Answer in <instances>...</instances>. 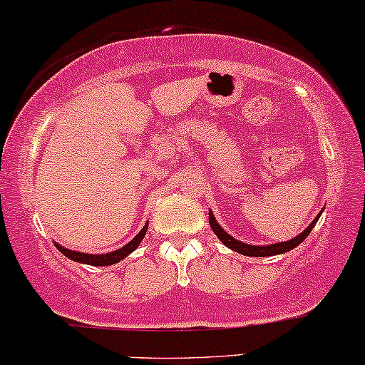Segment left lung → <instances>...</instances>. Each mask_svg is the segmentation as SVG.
Listing matches in <instances>:
<instances>
[{
    "mask_svg": "<svg viewBox=\"0 0 365 365\" xmlns=\"http://www.w3.org/2000/svg\"><path fill=\"white\" fill-rule=\"evenodd\" d=\"M319 216L314 219L311 225L306 227L304 231L301 232L299 236H296V238L289 240V241H284V243H275V245H269V247H253V245H247V243H241V241L235 240L232 236L227 235V232L222 230L221 226L217 225L216 217H214L212 210H209V225L212 227V231L216 232V236L219 240L222 241V243L226 245L227 248L235 250V252H238L241 255H247V257H272V255H280V253H285L289 252V250L296 248L297 245H301L302 241L306 240V236L309 235L311 230H313V226L316 225V221H318Z\"/></svg>",
    "mask_w": 365,
    "mask_h": 365,
    "instance_id": "left-lung-1",
    "label": "left lung"
}]
</instances>
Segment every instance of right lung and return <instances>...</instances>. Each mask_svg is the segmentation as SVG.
I'll use <instances>...</instances> for the list:
<instances>
[{
    "label": "right lung",
    "mask_w": 365,
    "mask_h": 365,
    "mask_svg": "<svg viewBox=\"0 0 365 365\" xmlns=\"http://www.w3.org/2000/svg\"><path fill=\"white\" fill-rule=\"evenodd\" d=\"M146 231H148V222H146V226H144L143 230L139 231V235L135 236L133 241H130V243H127L125 247H122L120 250H115V252L105 253V255H90V253L73 252V250L59 247V245H57V243H56V248L59 250L61 253H64L68 258H71V260H74V262L86 263V265H96V267H102L103 265V267H107V265H113V263L120 262L122 258L127 257V255L133 253L134 250L139 247L140 241H143L144 235H146Z\"/></svg>",
    "instance_id": "1"
}]
</instances>
